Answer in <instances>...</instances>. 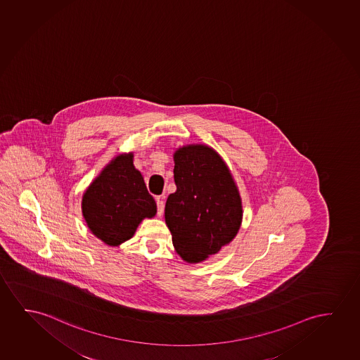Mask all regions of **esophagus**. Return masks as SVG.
<instances>
[{
	"label": "esophagus",
	"instance_id": "34e87169",
	"mask_svg": "<svg viewBox=\"0 0 360 360\" xmlns=\"http://www.w3.org/2000/svg\"><path fill=\"white\" fill-rule=\"evenodd\" d=\"M156 202H158V214L161 217L163 214V207H165V204H163V197L156 198Z\"/></svg>",
	"mask_w": 360,
	"mask_h": 360
}]
</instances>
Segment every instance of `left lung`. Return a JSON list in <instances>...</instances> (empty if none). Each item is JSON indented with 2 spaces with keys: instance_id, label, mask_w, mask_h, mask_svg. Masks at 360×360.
<instances>
[{
  "instance_id": "obj_1",
  "label": "left lung",
  "mask_w": 360,
  "mask_h": 360,
  "mask_svg": "<svg viewBox=\"0 0 360 360\" xmlns=\"http://www.w3.org/2000/svg\"><path fill=\"white\" fill-rule=\"evenodd\" d=\"M173 161L177 191L168 195L165 220L183 261L200 263L236 237L241 195L226 162L210 146L184 145Z\"/></svg>"
}]
</instances>
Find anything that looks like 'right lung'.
I'll return each instance as SVG.
<instances>
[{
  "label": "right lung",
  "mask_w": 360,
  "mask_h": 360,
  "mask_svg": "<svg viewBox=\"0 0 360 360\" xmlns=\"http://www.w3.org/2000/svg\"><path fill=\"white\" fill-rule=\"evenodd\" d=\"M81 209L91 232L112 247L130 240L143 219L156 215L158 205L134 166V153L110 160L84 191Z\"/></svg>",
  "instance_id": "obj_1"
}]
</instances>
